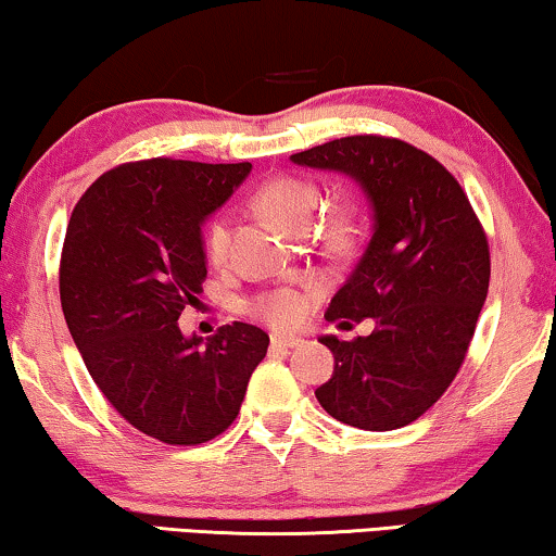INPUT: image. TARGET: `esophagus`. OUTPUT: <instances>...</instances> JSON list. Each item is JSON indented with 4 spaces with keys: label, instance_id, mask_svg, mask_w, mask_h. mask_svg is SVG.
<instances>
[{
    "label": "esophagus",
    "instance_id": "obj_1",
    "mask_svg": "<svg viewBox=\"0 0 556 556\" xmlns=\"http://www.w3.org/2000/svg\"><path fill=\"white\" fill-rule=\"evenodd\" d=\"M301 344H303L301 337H286V333H273V337H270L273 349H293V346H301Z\"/></svg>",
    "mask_w": 556,
    "mask_h": 556
}]
</instances>
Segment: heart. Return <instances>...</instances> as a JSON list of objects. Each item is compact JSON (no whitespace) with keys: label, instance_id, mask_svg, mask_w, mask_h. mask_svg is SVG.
Segmentation results:
<instances>
[{"label":"heart","instance_id":"1","mask_svg":"<svg viewBox=\"0 0 556 556\" xmlns=\"http://www.w3.org/2000/svg\"><path fill=\"white\" fill-rule=\"evenodd\" d=\"M318 202H321V194H318L314 181L291 177V174L273 177L257 189V204L286 232L306 230L311 217L318 210ZM204 253H207V261L212 265H223L227 261V253H230V219H227V215H215L210 219L207 230H204ZM248 308L250 314L263 318L270 326L288 329V326L299 324L301 316L306 314L308 295L291 286L273 288V291L257 293Z\"/></svg>","mask_w":556,"mask_h":556}]
</instances>
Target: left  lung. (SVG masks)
<instances>
[{
	"label": "left lung",
	"mask_w": 556,
	"mask_h": 556,
	"mask_svg": "<svg viewBox=\"0 0 556 556\" xmlns=\"http://www.w3.org/2000/svg\"><path fill=\"white\" fill-rule=\"evenodd\" d=\"M291 162L359 181L375 219L326 311L329 321L375 318V331L318 339L337 364L316 400L352 428H405L443 397L466 359L491 278L483 227L458 179L407 141L344 136Z\"/></svg>",
	"instance_id": "8db88e82"
}]
</instances>
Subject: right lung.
Listing matches in <instances>:
<instances>
[{"instance_id": "1", "label": "right lung", "mask_w": 556, "mask_h": 556, "mask_svg": "<svg viewBox=\"0 0 556 556\" xmlns=\"http://www.w3.org/2000/svg\"><path fill=\"white\" fill-rule=\"evenodd\" d=\"M253 164L143 159L105 172L67 223L60 303L83 362L113 409L166 445L230 428L268 333L235 321L185 337L177 318L207 278L202 223Z\"/></svg>"}]
</instances>
